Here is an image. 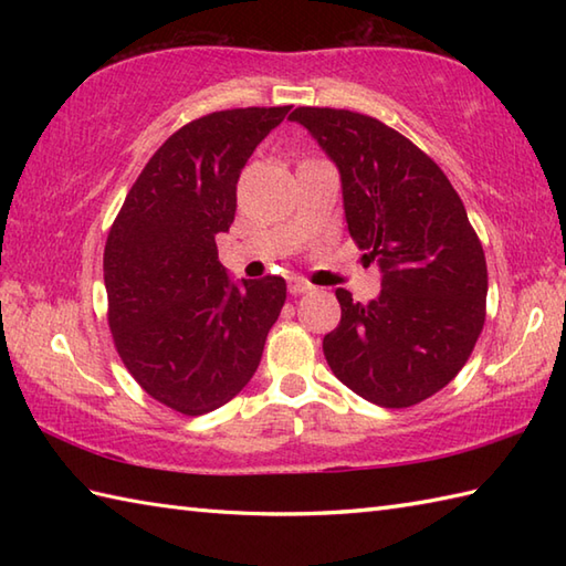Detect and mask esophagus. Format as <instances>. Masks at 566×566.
Here are the masks:
<instances>
[{
	"mask_svg": "<svg viewBox=\"0 0 566 566\" xmlns=\"http://www.w3.org/2000/svg\"><path fill=\"white\" fill-rule=\"evenodd\" d=\"M311 290H314V286H311L306 280H298V276H294V280H290V292H292L294 296L306 294V292H311Z\"/></svg>",
	"mask_w": 566,
	"mask_h": 566,
	"instance_id": "34e87169",
	"label": "esophagus"
}]
</instances>
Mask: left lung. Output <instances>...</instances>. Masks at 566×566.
<instances>
[{
  "instance_id": "obj_1",
  "label": "left lung",
  "mask_w": 566,
  "mask_h": 566,
  "mask_svg": "<svg viewBox=\"0 0 566 566\" xmlns=\"http://www.w3.org/2000/svg\"><path fill=\"white\" fill-rule=\"evenodd\" d=\"M335 163L347 231L381 270L369 304L335 290L343 316L323 338L333 375L384 408L426 401L457 377L486 318V260L464 203L428 155L377 118L298 106Z\"/></svg>"
}]
</instances>
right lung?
<instances>
[{
	"instance_id": "right-lung-1",
	"label": "right lung",
	"mask_w": 566,
	"mask_h": 566,
	"mask_svg": "<svg viewBox=\"0 0 566 566\" xmlns=\"http://www.w3.org/2000/svg\"><path fill=\"white\" fill-rule=\"evenodd\" d=\"M290 109H226L179 128L143 167L106 238L116 353L177 413L231 401L255 375L284 306L282 276L231 282L216 235L235 219L240 170Z\"/></svg>"
}]
</instances>
